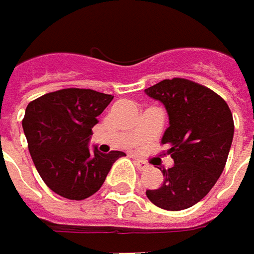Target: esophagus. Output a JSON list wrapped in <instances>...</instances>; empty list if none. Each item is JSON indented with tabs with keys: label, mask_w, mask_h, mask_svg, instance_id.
<instances>
[{
	"label": "esophagus",
	"mask_w": 254,
	"mask_h": 254,
	"mask_svg": "<svg viewBox=\"0 0 254 254\" xmlns=\"http://www.w3.org/2000/svg\"><path fill=\"white\" fill-rule=\"evenodd\" d=\"M134 162H135V166L138 168L139 171H145V169H148V166H149L147 161L139 159V158H135V159H134Z\"/></svg>",
	"instance_id": "34e87169"
}]
</instances>
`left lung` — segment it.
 Instances as JSON below:
<instances>
[{
    "instance_id": "8db88e82",
    "label": "left lung",
    "mask_w": 254,
    "mask_h": 254,
    "mask_svg": "<svg viewBox=\"0 0 254 254\" xmlns=\"http://www.w3.org/2000/svg\"><path fill=\"white\" fill-rule=\"evenodd\" d=\"M145 92L168 110L162 144L175 161L147 197L163 210H186L210 193L225 168L235 128L231 109L218 93L185 78L163 79Z\"/></svg>"
}]
</instances>
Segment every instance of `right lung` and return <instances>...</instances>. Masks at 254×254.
Listing matches in <instances>:
<instances>
[{
  "label": "right lung",
  "instance_id": "1",
  "mask_svg": "<svg viewBox=\"0 0 254 254\" xmlns=\"http://www.w3.org/2000/svg\"><path fill=\"white\" fill-rule=\"evenodd\" d=\"M113 100L93 89L67 88L46 93L26 107L22 127L40 178L56 194L85 200L99 190L122 151L102 154L88 142L98 116Z\"/></svg>",
  "mask_w": 254,
  "mask_h": 254
}]
</instances>
